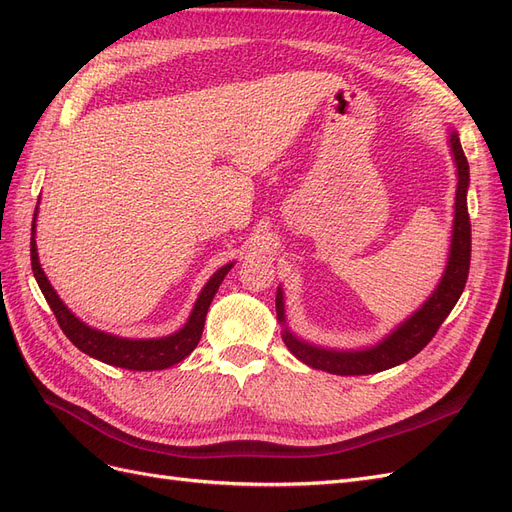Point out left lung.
Segmentation results:
<instances>
[{
    "label": "left lung",
    "mask_w": 512,
    "mask_h": 512,
    "mask_svg": "<svg viewBox=\"0 0 512 512\" xmlns=\"http://www.w3.org/2000/svg\"><path fill=\"white\" fill-rule=\"evenodd\" d=\"M448 147H451L455 168H457V192H455V218L451 230V247H448L446 269L440 277L438 286L427 297V301L410 314L404 322L382 337L378 344L359 350H337L324 348L312 342H305L299 335H294L286 324L284 309V290L277 288L275 294V312L277 322L282 324V339L286 348L297 359L314 369L329 371L337 376H365L378 374V371L391 369L410 361L412 356L421 352L431 337L436 335L440 324L451 314V309L459 301L463 288H466L468 271H470V252H472V235H470V218H468V185H470V166L459 143V134L448 128Z\"/></svg>",
    "instance_id": "8db88e82"
}]
</instances>
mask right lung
I'll return each mask as SVG.
<instances>
[{"label":"right lung","instance_id":"add662e5","mask_svg":"<svg viewBox=\"0 0 512 512\" xmlns=\"http://www.w3.org/2000/svg\"><path fill=\"white\" fill-rule=\"evenodd\" d=\"M36 218H38V207L34 211L32 250H29L32 252L34 277L44 294L46 303L51 305L61 331L66 333V337L81 352L94 356V359H98L102 363L115 365V367L134 369V371H156V369H166V367H173V365L181 363L185 356H188L198 346L200 335H203V329H205V318L209 312V305L215 297V292H218L220 284L224 282L226 273L235 267V262H228V265L220 267L209 277V282L198 294L190 318L185 320V324L179 331L164 335V337H149V339L121 337V335H113V333L89 327L87 322H83L79 316H74L66 307V303L59 299V294L51 286L49 277L44 275L40 258H38Z\"/></svg>","mask_w":512,"mask_h":512}]
</instances>
